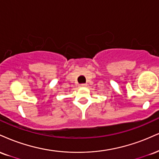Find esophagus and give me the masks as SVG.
Segmentation results:
<instances>
[{"label":"esophagus","instance_id":"34e87169","mask_svg":"<svg viewBox=\"0 0 159 159\" xmlns=\"http://www.w3.org/2000/svg\"><path fill=\"white\" fill-rule=\"evenodd\" d=\"M79 86H80V87H86L87 85L86 84H80Z\"/></svg>","mask_w":159,"mask_h":159}]
</instances>
